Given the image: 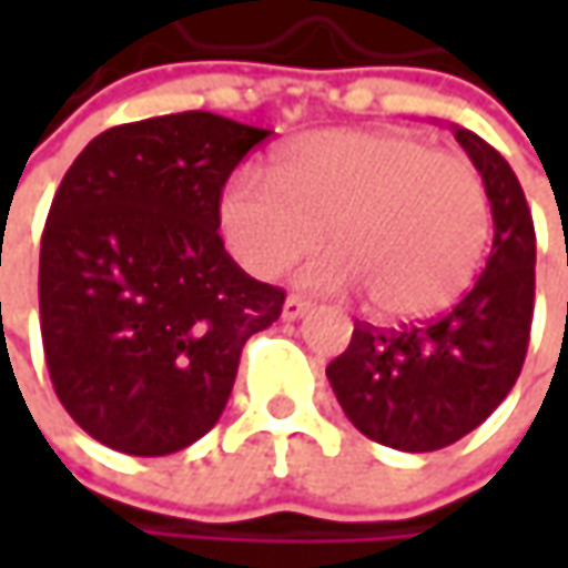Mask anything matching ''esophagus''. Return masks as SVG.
Wrapping results in <instances>:
<instances>
[{
	"label": "esophagus",
	"mask_w": 568,
	"mask_h": 568,
	"mask_svg": "<svg viewBox=\"0 0 568 568\" xmlns=\"http://www.w3.org/2000/svg\"><path fill=\"white\" fill-rule=\"evenodd\" d=\"M306 313H310V300H303V296H287L284 306H281V318L284 322H296V318H303Z\"/></svg>",
	"instance_id": "1"
}]
</instances>
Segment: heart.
I'll list each match as a JSON object with an SVG mask.
<instances>
[{"instance_id":"1","label":"heart","mask_w":568,"mask_h":568,"mask_svg":"<svg viewBox=\"0 0 568 568\" xmlns=\"http://www.w3.org/2000/svg\"><path fill=\"white\" fill-rule=\"evenodd\" d=\"M233 255L258 277L335 252L303 281L369 294L382 318H424L468 291L490 240V199L477 166L392 129H325L287 144L274 176L240 173L221 199Z\"/></svg>"}]
</instances>
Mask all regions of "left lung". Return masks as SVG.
<instances>
[{"mask_svg":"<svg viewBox=\"0 0 568 568\" xmlns=\"http://www.w3.org/2000/svg\"><path fill=\"white\" fill-rule=\"evenodd\" d=\"M493 214L484 274L439 318L402 328H354L325 376L363 436L398 452H436L484 424L513 392L535 313V224L509 161L455 125Z\"/></svg>","mask_w":568,"mask_h":568,"instance_id":"1","label":"left lung"}]
</instances>
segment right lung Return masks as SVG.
<instances>
[{
    "instance_id": "add662e5",
    "label": "right lung",
    "mask_w": 568,
    "mask_h": 568,
    "mask_svg": "<svg viewBox=\"0 0 568 568\" xmlns=\"http://www.w3.org/2000/svg\"><path fill=\"white\" fill-rule=\"evenodd\" d=\"M268 129L192 110L100 132L62 176L40 243V335L88 436L170 455L221 420L243 344L284 291L221 240V189Z\"/></svg>"
}]
</instances>
